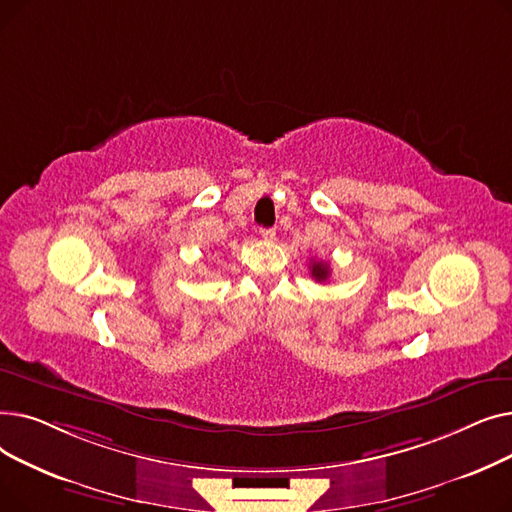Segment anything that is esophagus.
<instances>
[{
  "label": "esophagus",
  "instance_id": "esophagus-1",
  "mask_svg": "<svg viewBox=\"0 0 512 512\" xmlns=\"http://www.w3.org/2000/svg\"><path fill=\"white\" fill-rule=\"evenodd\" d=\"M259 234H261L263 240H274L276 238V230L274 228H261Z\"/></svg>",
  "mask_w": 512,
  "mask_h": 512
}]
</instances>
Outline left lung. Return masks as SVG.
I'll use <instances>...</instances> for the list:
<instances>
[{
    "mask_svg": "<svg viewBox=\"0 0 512 512\" xmlns=\"http://www.w3.org/2000/svg\"><path fill=\"white\" fill-rule=\"evenodd\" d=\"M309 270H311V276L317 282H326L330 278V265L324 263V261H311L309 263Z\"/></svg>",
    "mask_w": 512,
    "mask_h": 512,
    "instance_id": "8db88e82",
    "label": "left lung"
}]
</instances>
